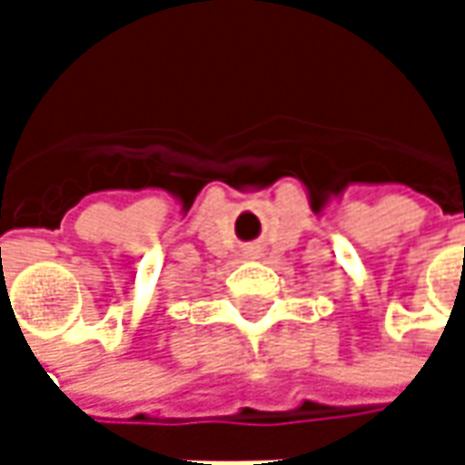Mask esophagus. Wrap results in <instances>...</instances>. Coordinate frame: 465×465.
I'll list each match as a JSON object with an SVG mask.
<instances>
[{
	"mask_svg": "<svg viewBox=\"0 0 465 465\" xmlns=\"http://www.w3.org/2000/svg\"><path fill=\"white\" fill-rule=\"evenodd\" d=\"M261 252H263L261 244H247V247H244V255H247V258H258Z\"/></svg>",
	"mask_w": 465,
	"mask_h": 465,
	"instance_id": "1",
	"label": "esophagus"
}]
</instances>
